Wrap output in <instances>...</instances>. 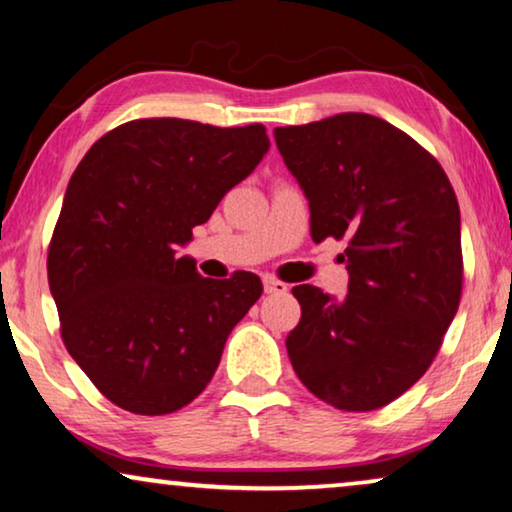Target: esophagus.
Masks as SVG:
<instances>
[{
	"label": "esophagus",
	"mask_w": 512,
	"mask_h": 512,
	"mask_svg": "<svg viewBox=\"0 0 512 512\" xmlns=\"http://www.w3.org/2000/svg\"><path fill=\"white\" fill-rule=\"evenodd\" d=\"M263 289H265V293H286V291H289V284L279 282V279L265 277L263 279Z\"/></svg>",
	"instance_id": "obj_1"
}]
</instances>
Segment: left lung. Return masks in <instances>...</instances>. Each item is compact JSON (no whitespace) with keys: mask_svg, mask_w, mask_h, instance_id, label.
<instances>
[{"mask_svg":"<svg viewBox=\"0 0 512 512\" xmlns=\"http://www.w3.org/2000/svg\"><path fill=\"white\" fill-rule=\"evenodd\" d=\"M275 142L310 202L312 240L349 244L347 296L293 286L291 366L333 408H382L426 373L457 314V195L436 158L377 116L275 128Z\"/></svg>","mask_w":512,"mask_h":512,"instance_id":"left-lung-1","label":"left lung"}]
</instances>
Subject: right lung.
<instances>
[{"mask_svg":"<svg viewBox=\"0 0 512 512\" xmlns=\"http://www.w3.org/2000/svg\"><path fill=\"white\" fill-rule=\"evenodd\" d=\"M268 149L258 123L144 118L97 139L69 179L48 286L67 352L118 408L167 415L191 403L261 298L251 272L207 279L179 249Z\"/></svg>","mask_w":512,"mask_h":512,"instance_id":"obj_1","label":"right lung"}]
</instances>
